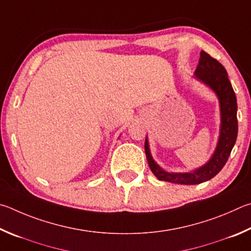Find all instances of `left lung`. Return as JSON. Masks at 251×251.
Listing matches in <instances>:
<instances>
[{"mask_svg":"<svg viewBox=\"0 0 251 251\" xmlns=\"http://www.w3.org/2000/svg\"><path fill=\"white\" fill-rule=\"evenodd\" d=\"M195 78L204 85L209 87L216 94L219 108H221V126H219V137L217 146L213 155L204 165L200 166L190 172L175 173L169 172L153 160L148 137L144 143L148 163L152 173L160 181L171 182L184 185H195L206 181L221 172L226 164L230 152L234 148L238 134V121H237V99L231 83L228 79L227 72L224 66L207 52L201 50V58L195 70Z\"/></svg>","mask_w":251,"mask_h":251,"instance_id":"1","label":"left lung"}]
</instances>
